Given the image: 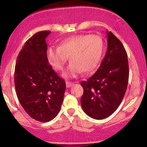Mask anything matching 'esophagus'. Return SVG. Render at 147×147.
<instances>
[{"label": "esophagus", "instance_id": "obj_1", "mask_svg": "<svg viewBox=\"0 0 147 147\" xmlns=\"http://www.w3.org/2000/svg\"><path fill=\"white\" fill-rule=\"evenodd\" d=\"M73 85H74L73 82H69V81H67L66 82V86H67V87H68V88H69V87H71L72 86H73Z\"/></svg>", "mask_w": 147, "mask_h": 147}]
</instances>
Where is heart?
Instances as JSON below:
<instances>
[{"label":"heart","instance_id":"heart-1","mask_svg":"<svg viewBox=\"0 0 147 147\" xmlns=\"http://www.w3.org/2000/svg\"><path fill=\"white\" fill-rule=\"evenodd\" d=\"M103 49V40L98 35H75L62 40L58 47L47 49V57L55 69L62 70L69 57L70 63L63 75L70 78L76 77L81 71L93 70L100 63Z\"/></svg>","mask_w":147,"mask_h":147}]
</instances>
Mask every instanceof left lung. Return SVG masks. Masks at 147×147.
Wrapping results in <instances>:
<instances>
[{"mask_svg":"<svg viewBox=\"0 0 147 147\" xmlns=\"http://www.w3.org/2000/svg\"><path fill=\"white\" fill-rule=\"evenodd\" d=\"M107 50L97 72L80 83L84 92L81 105L93 119H103L116 111L123 100L129 80L127 54L120 40L107 32Z\"/></svg>","mask_w":147,"mask_h":147,"instance_id":"8db88e82","label":"left lung"}]
</instances>
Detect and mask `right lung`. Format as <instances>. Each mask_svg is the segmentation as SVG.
Returning <instances> with one entry per match:
<instances>
[{
  "mask_svg": "<svg viewBox=\"0 0 147 147\" xmlns=\"http://www.w3.org/2000/svg\"><path fill=\"white\" fill-rule=\"evenodd\" d=\"M50 31L38 32L19 53L15 67V87L20 105L37 121L47 122L59 113L66 84L49 64L45 38Z\"/></svg>",
  "mask_w": 147,
  "mask_h": 147,
  "instance_id": "1",
  "label": "right lung"
}]
</instances>
